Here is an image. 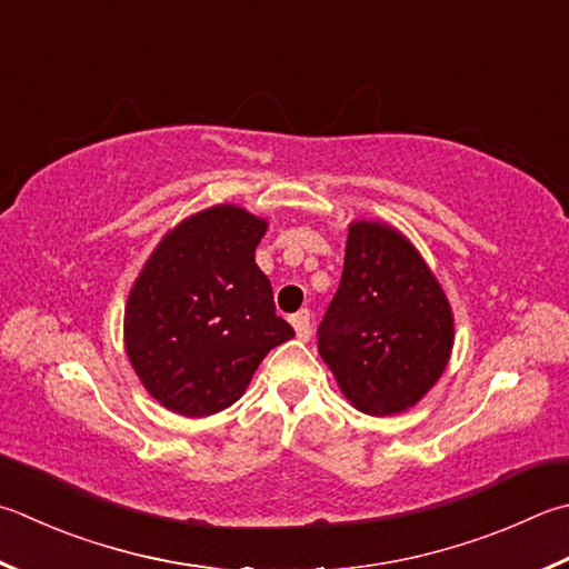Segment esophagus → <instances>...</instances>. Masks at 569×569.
Wrapping results in <instances>:
<instances>
[{
	"label": "esophagus",
	"mask_w": 569,
	"mask_h": 569,
	"mask_svg": "<svg viewBox=\"0 0 569 569\" xmlns=\"http://www.w3.org/2000/svg\"><path fill=\"white\" fill-rule=\"evenodd\" d=\"M312 315H309V309H299L297 315H292L289 317V321H292V327H295V331H297V337L302 339V341H307L309 337H312Z\"/></svg>",
	"instance_id": "1"
}]
</instances>
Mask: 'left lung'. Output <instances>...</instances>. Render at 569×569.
Listing matches in <instances>:
<instances>
[{
  "label": "left lung",
  "mask_w": 569,
  "mask_h": 569,
  "mask_svg": "<svg viewBox=\"0 0 569 569\" xmlns=\"http://www.w3.org/2000/svg\"><path fill=\"white\" fill-rule=\"evenodd\" d=\"M317 345L339 389L371 416L411 409L443 373L451 307L421 254L389 224L349 228L345 272Z\"/></svg>",
  "instance_id": "1"
}]
</instances>
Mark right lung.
Returning a JSON list of instances; mask_svg holds the SVG:
<instances>
[{
  "instance_id": "obj_1",
  "label": "right lung",
  "mask_w": 569,
  "mask_h": 569,
  "mask_svg": "<svg viewBox=\"0 0 569 569\" xmlns=\"http://www.w3.org/2000/svg\"><path fill=\"white\" fill-rule=\"evenodd\" d=\"M267 222L218 206L180 222L126 305V351L148 393L183 416L228 409L264 353L295 337L254 262Z\"/></svg>"
}]
</instances>
